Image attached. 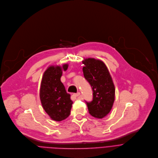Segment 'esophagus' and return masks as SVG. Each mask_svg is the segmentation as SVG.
<instances>
[{"label":"esophagus","instance_id":"obj_1","mask_svg":"<svg viewBox=\"0 0 158 158\" xmlns=\"http://www.w3.org/2000/svg\"><path fill=\"white\" fill-rule=\"evenodd\" d=\"M73 95L76 98V97H79L80 95V92H78V93H74Z\"/></svg>","mask_w":158,"mask_h":158}]
</instances>
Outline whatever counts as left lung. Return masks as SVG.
<instances>
[{"label": "left lung", "mask_w": 158, "mask_h": 158, "mask_svg": "<svg viewBox=\"0 0 158 158\" xmlns=\"http://www.w3.org/2000/svg\"><path fill=\"white\" fill-rule=\"evenodd\" d=\"M84 77L93 90V100L86 102L89 113L94 118H103L111 111L115 89L110 72L104 63L94 58L83 61Z\"/></svg>", "instance_id": "left-lung-1"}]
</instances>
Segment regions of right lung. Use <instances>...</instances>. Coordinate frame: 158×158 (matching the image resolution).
Here are the masks:
<instances>
[{"instance_id": "add662e5", "label": "right lung", "mask_w": 158, "mask_h": 158, "mask_svg": "<svg viewBox=\"0 0 158 158\" xmlns=\"http://www.w3.org/2000/svg\"><path fill=\"white\" fill-rule=\"evenodd\" d=\"M69 65L51 66L44 72L40 86V98L45 112L55 121L66 119L70 114L73 102L70 94L60 80L62 71H66Z\"/></svg>"}]
</instances>
